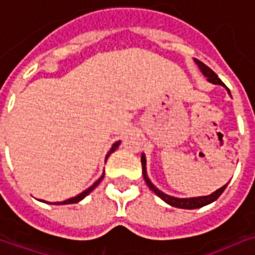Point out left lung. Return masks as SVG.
<instances>
[{
    "instance_id": "1",
    "label": "left lung",
    "mask_w": 255,
    "mask_h": 255,
    "mask_svg": "<svg viewBox=\"0 0 255 255\" xmlns=\"http://www.w3.org/2000/svg\"><path fill=\"white\" fill-rule=\"evenodd\" d=\"M195 64L198 65V68L201 70V72L204 74L205 77H207V80L210 81V83L213 84H218V85H224V84L221 83V80L217 77V74L211 68H208L205 64H203L201 61H198V60H194ZM228 91V90H227ZM230 93V91H228ZM141 164H142V175H144V180H145V183L149 187V190L151 191H154V193L157 194L158 197H160L161 200H164L167 204L172 205V207H177V208H185V210H194V208H200V207H204V205L210 204V203H213V201H216L217 198L223 194V191L226 190V187H227V184L224 185V187H221V188H218L217 191H214L213 194H210V195H203V197H193V198H177V197H171V195H167V194H164L162 191H160L154 184L149 181L148 175H147V167H145V155L142 154L141 155Z\"/></svg>"
}]
</instances>
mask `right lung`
<instances>
[{
	"instance_id": "right-lung-1",
	"label": "right lung",
	"mask_w": 255,
	"mask_h": 255,
	"mask_svg": "<svg viewBox=\"0 0 255 255\" xmlns=\"http://www.w3.org/2000/svg\"><path fill=\"white\" fill-rule=\"evenodd\" d=\"M118 145H120V141H117L116 144H113V147H111V149H110V152L107 154V157H108V155H110V154H111L113 151H116V149L118 148ZM103 178H104V174H103V175H101V177H100V178H98V180H97V181H95V183L93 184V185H91L90 188H87V190H85V191H83V193H81V194H78V195H75V197H72V198H68V200H65V201H61V203H54V204H55V205L75 204V203L81 201L83 198H85V197H87L88 194H90V193H91V191H93V190H94V188H95V187H97V185H98V184L103 181Z\"/></svg>"
}]
</instances>
